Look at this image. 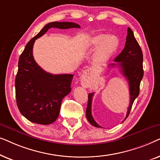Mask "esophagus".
Segmentation results:
<instances>
[{
    "label": "esophagus",
    "mask_w": 160,
    "mask_h": 160,
    "mask_svg": "<svg viewBox=\"0 0 160 160\" xmlns=\"http://www.w3.org/2000/svg\"><path fill=\"white\" fill-rule=\"evenodd\" d=\"M91 72H92V68H89L87 69L86 71H84V73H86V74H89V73H90Z\"/></svg>",
    "instance_id": "1"
}]
</instances>
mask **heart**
<instances>
[{
    "label": "heart",
    "mask_w": 160,
    "mask_h": 160,
    "mask_svg": "<svg viewBox=\"0 0 160 160\" xmlns=\"http://www.w3.org/2000/svg\"><path fill=\"white\" fill-rule=\"evenodd\" d=\"M118 46L119 39L112 34L96 35L89 38L87 42V47L89 48L98 47L94 54V60L97 62L106 61L117 49Z\"/></svg>",
    "instance_id": "heart-1"
}]
</instances>
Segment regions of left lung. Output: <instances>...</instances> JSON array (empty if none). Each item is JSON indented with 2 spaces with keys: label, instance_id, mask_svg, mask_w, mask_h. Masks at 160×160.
Returning a JSON list of instances; mask_svg holds the SVG:
<instances>
[{
  "label": "left lung",
  "instance_id": "8db88e82",
  "mask_svg": "<svg viewBox=\"0 0 160 160\" xmlns=\"http://www.w3.org/2000/svg\"><path fill=\"white\" fill-rule=\"evenodd\" d=\"M114 62H117L110 64V66L114 67L116 65H118L120 68L122 73L128 81L129 88H130V106L128 108L126 117L124 119L125 120L130 114L134 100L139 95L140 84L143 76V53L138 43L135 38L132 30L130 28H128L125 47L121 53L115 58ZM93 95L94 93H89L88 95L86 117L92 125L96 128H102L95 121L92 115V102Z\"/></svg>",
  "mask_w": 160,
  "mask_h": 160
}]
</instances>
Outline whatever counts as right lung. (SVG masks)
Returning a JSON list of instances; mask_svg holds the SVG:
<instances>
[{
	"instance_id": "1",
	"label": "right lung",
	"mask_w": 160,
	"mask_h": 160,
	"mask_svg": "<svg viewBox=\"0 0 160 160\" xmlns=\"http://www.w3.org/2000/svg\"><path fill=\"white\" fill-rule=\"evenodd\" d=\"M80 28L69 22H53L43 27L25 46L19 58L18 71L15 79L17 104L19 111L29 121L49 124L58 119L62 100L71 91L72 74L47 73L35 61L32 47L35 41L50 28Z\"/></svg>"
}]
</instances>
